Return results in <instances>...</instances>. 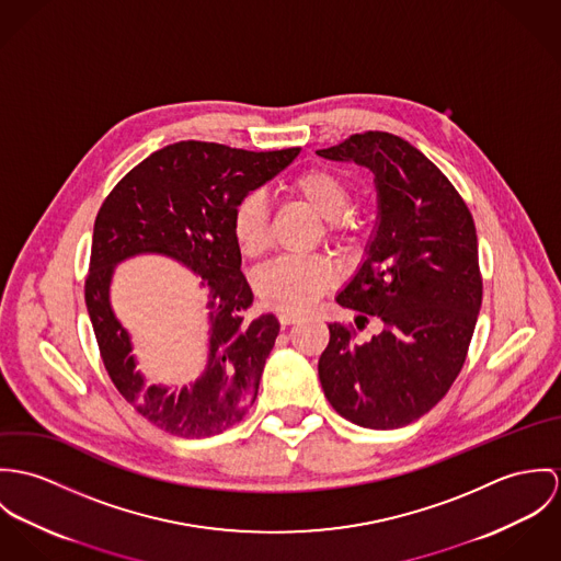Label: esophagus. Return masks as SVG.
<instances>
[{
    "instance_id": "esophagus-1",
    "label": "esophagus",
    "mask_w": 561,
    "mask_h": 561,
    "mask_svg": "<svg viewBox=\"0 0 561 561\" xmlns=\"http://www.w3.org/2000/svg\"><path fill=\"white\" fill-rule=\"evenodd\" d=\"M277 318H279V322H282L284 327H288V324H295V322L299 320V313H293V311H279V313H277Z\"/></svg>"
}]
</instances>
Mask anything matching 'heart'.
I'll use <instances>...</instances> for the list:
<instances>
[{
    "instance_id": "1",
    "label": "heart",
    "mask_w": 561,
    "mask_h": 561,
    "mask_svg": "<svg viewBox=\"0 0 561 561\" xmlns=\"http://www.w3.org/2000/svg\"><path fill=\"white\" fill-rule=\"evenodd\" d=\"M290 188L311 210L324 219L327 237L337 245H353L364 221L346 210L351 204V183L324 168L299 174ZM230 230L237 248L248 257H257L268 245V210L262 193L253 191L241 197L232 210ZM335 282V271L318 255H282L262 266L253 277L260 301L282 311H304Z\"/></svg>"
}]
</instances>
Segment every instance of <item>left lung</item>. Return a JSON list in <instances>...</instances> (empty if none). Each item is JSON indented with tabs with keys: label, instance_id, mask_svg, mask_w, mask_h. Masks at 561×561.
<instances>
[{
	"label": "left lung",
	"instance_id": "obj_1",
	"mask_svg": "<svg viewBox=\"0 0 561 561\" xmlns=\"http://www.w3.org/2000/svg\"><path fill=\"white\" fill-rule=\"evenodd\" d=\"M374 174L378 215L366 260L337 293L342 308L380 320L355 342L329 324L318 376L348 422L389 431L426 415L460 373L482 306L473 217L435 163L398 135L368 130L318 150Z\"/></svg>",
	"mask_w": 561,
	"mask_h": 561
}]
</instances>
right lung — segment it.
<instances>
[{
  "label": "right lung",
  "mask_w": 561,
  "mask_h": 561,
  "mask_svg": "<svg viewBox=\"0 0 561 561\" xmlns=\"http://www.w3.org/2000/svg\"><path fill=\"white\" fill-rule=\"evenodd\" d=\"M301 148L250 152L179 141L135 165L103 202L92 237L85 306L105 370L126 402L163 433L219 435L243 420L279 333L273 313L248 318L253 293L230 230L237 202L288 168ZM154 252L183 263L209 290L207 359L188 386L148 383L111 308L115 266Z\"/></svg>",
  "instance_id": "1"
}]
</instances>
